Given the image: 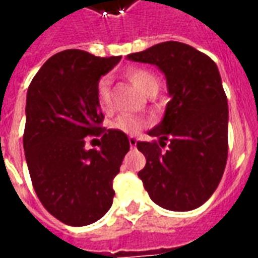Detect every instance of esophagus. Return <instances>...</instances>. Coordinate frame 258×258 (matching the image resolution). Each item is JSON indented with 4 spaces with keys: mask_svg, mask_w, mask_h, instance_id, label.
<instances>
[{
    "mask_svg": "<svg viewBox=\"0 0 258 258\" xmlns=\"http://www.w3.org/2000/svg\"><path fill=\"white\" fill-rule=\"evenodd\" d=\"M128 142H130V146H131V148H135V146H137V142H138V140H137L135 137H130Z\"/></svg>",
    "mask_w": 258,
    "mask_h": 258,
    "instance_id": "34e87169",
    "label": "esophagus"
}]
</instances>
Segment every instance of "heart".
Here are the masks:
<instances>
[{
    "instance_id": "1",
    "label": "heart",
    "mask_w": 258,
    "mask_h": 258,
    "mask_svg": "<svg viewBox=\"0 0 258 258\" xmlns=\"http://www.w3.org/2000/svg\"><path fill=\"white\" fill-rule=\"evenodd\" d=\"M127 79L142 92H145L151 85L157 84V77L146 69H133L127 72ZM96 101L103 112L110 109V94H109V80L102 79L96 85ZM144 127V121L141 118L135 117L133 114H118L113 118L110 123V128L117 130L125 134H137Z\"/></svg>"
}]
</instances>
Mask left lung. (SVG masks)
<instances>
[{
  "mask_svg": "<svg viewBox=\"0 0 258 258\" xmlns=\"http://www.w3.org/2000/svg\"><path fill=\"white\" fill-rule=\"evenodd\" d=\"M127 58L156 64L171 98L162 123L148 133L159 142H137L146 159L138 177L163 209H198L214 194L227 164L228 102L218 68L206 53L178 41L160 42Z\"/></svg>",
  "mask_w": 258,
  "mask_h": 258,
  "instance_id": "obj_1",
  "label": "left lung"
}]
</instances>
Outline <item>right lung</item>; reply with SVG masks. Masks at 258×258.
Wrapping results in <instances>:
<instances>
[{"label":"right lung","mask_w":258,"mask_h":258,"mask_svg":"<svg viewBox=\"0 0 258 258\" xmlns=\"http://www.w3.org/2000/svg\"><path fill=\"white\" fill-rule=\"evenodd\" d=\"M121 56L66 49L48 59L26 99L25 156L33 188L55 218L72 227L98 221L113 203V178L130 151L128 137L102 127L96 85ZM101 136L85 151V137Z\"/></svg>","instance_id":"1"}]
</instances>
